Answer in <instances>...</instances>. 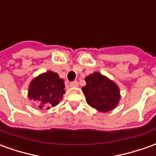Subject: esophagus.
I'll use <instances>...</instances> for the list:
<instances>
[{
  "mask_svg": "<svg viewBox=\"0 0 156 156\" xmlns=\"http://www.w3.org/2000/svg\"><path fill=\"white\" fill-rule=\"evenodd\" d=\"M79 86V84L77 81H72V82H70L69 83V87H77Z\"/></svg>",
  "mask_w": 156,
  "mask_h": 156,
  "instance_id": "esophagus-1",
  "label": "esophagus"
}]
</instances>
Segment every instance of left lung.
Instances as JSON below:
<instances>
[{
    "instance_id": "1",
    "label": "left lung",
    "mask_w": 156,
    "mask_h": 156,
    "mask_svg": "<svg viewBox=\"0 0 156 156\" xmlns=\"http://www.w3.org/2000/svg\"><path fill=\"white\" fill-rule=\"evenodd\" d=\"M87 85L82 87L88 105L98 111L107 112L117 107L120 100L119 87L99 72L86 77Z\"/></svg>"
}]
</instances>
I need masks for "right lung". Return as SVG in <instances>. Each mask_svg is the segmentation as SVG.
<instances>
[{"mask_svg":"<svg viewBox=\"0 0 156 156\" xmlns=\"http://www.w3.org/2000/svg\"><path fill=\"white\" fill-rule=\"evenodd\" d=\"M64 80L57 73L47 71L31 81L28 88V98L37 101L40 109L55 107L65 94Z\"/></svg>","mask_w":156,"mask_h":156,"instance_id":"right-lung-1","label":"right lung"}]
</instances>
